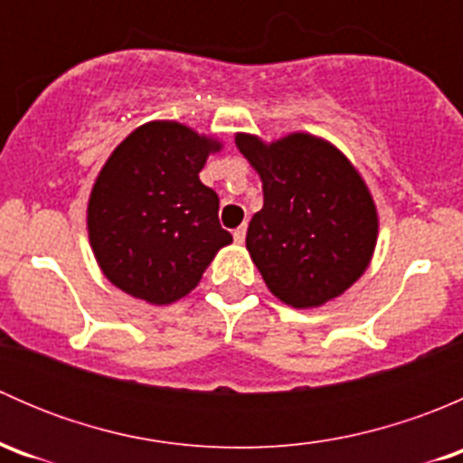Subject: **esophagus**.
<instances>
[{
	"mask_svg": "<svg viewBox=\"0 0 463 463\" xmlns=\"http://www.w3.org/2000/svg\"><path fill=\"white\" fill-rule=\"evenodd\" d=\"M232 237H235L237 244H244V240H246V226H240V228H237V231L232 232Z\"/></svg>",
	"mask_w": 463,
	"mask_h": 463,
	"instance_id": "1",
	"label": "esophagus"
}]
</instances>
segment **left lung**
<instances>
[{"label":"left lung","mask_w":463,"mask_h":463,"mask_svg":"<svg viewBox=\"0 0 463 463\" xmlns=\"http://www.w3.org/2000/svg\"><path fill=\"white\" fill-rule=\"evenodd\" d=\"M235 143L264 190L246 249L269 291L296 309L347 291L370 266L378 235L374 199L356 167L338 147L305 132L273 143L237 134Z\"/></svg>","instance_id":"1"}]
</instances>
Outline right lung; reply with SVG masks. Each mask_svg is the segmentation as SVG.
Masks as SVG:
<instances>
[{
    "mask_svg": "<svg viewBox=\"0 0 463 463\" xmlns=\"http://www.w3.org/2000/svg\"><path fill=\"white\" fill-rule=\"evenodd\" d=\"M217 138L175 120L134 129L102 165L87 205L89 244L114 287L149 305L188 296L232 235L199 181Z\"/></svg>",
    "mask_w": 463,
    "mask_h": 463,
    "instance_id": "right-lung-1",
    "label": "right lung"
}]
</instances>
